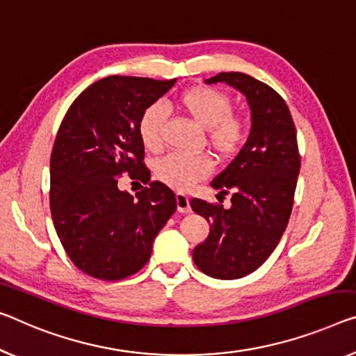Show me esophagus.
<instances>
[{"label":"esophagus","instance_id":"34e87169","mask_svg":"<svg viewBox=\"0 0 356 356\" xmlns=\"http://www.w3.org/2000/svg\"><path fill=\"white\" fill-rule=\"evenodd\" d=\"M176 201H177V211L179 212H190L192 208H190V198L185 193H177L176 195Z\"/></svg>","mask_w":356,"mask_h":356}]
</instances>
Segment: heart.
<instances>
[{"instance_id": "obj_1", "label": "heart", "mask_w": 356, "mask_h": 356, "mask_svg": "<svg viewBox=\"0 0 356 356\" xmlns=\"http://www.w3.org/2000/svg\"><path fill=\"white\" fill-rule=\"evenodd\" d=\"M179 107L196 124L204 127L206 145L217 158H230L245 145L249 134L246 116L232 111L229 94L217 88L196 86L180 94ZM164 108L152 104L144 110L139 121V136L147 150L156 152L163 145ZM212 171V163L206 155H179L172 153L158 160L155 174L163 184L177 190H187Z\"/></svg>"}]
</instances>
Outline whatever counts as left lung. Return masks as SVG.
<instances>
[{
	"label": "left lung",
	"mask_w": 356,
	"mask_h": 356,
	"mask_svg": "<svg viewBox=\"0 0 356 356\" xmlns=\"http://www.w3.org/2000/svg\"><path fill=\"white\" fill-rule=\"evenodd\" d=\"M219 81L246 95L252 127L235 160L211 182L220 190L217 200L232 193L230 208L200 198L190 201L211 224L209 236L195 248L193 261L212 278L235 280L257 270L278 246L293 211L300 155L293 116L275 89L240 72L206 79L208 84Z\"/></svg>",
	"instance_id": "left-lung-1"
}]
</instances>
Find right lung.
Listing matches in <instances>:
<instances>
[{
    "instance_id": "add662e5",
    "label": "right lung",
    "mask_w": 356,
    "mask_h": 356,
    "mask_svg": "<svg viewBox=\"0 0 356 356\" xmlns=\"http://www.w3.org/2000/svg\"><path fill=\"white\" fill-rule=\"evenodd\" d=\"M176 79L107 76L73 100L51 153L52 222L72 262L89 277L118 281L148 262L153 241L177 209L176 195L150 180L139 121ZM123 173L147 185L121 193Z\"/></svg>"
}]
</instances>
